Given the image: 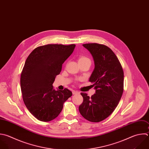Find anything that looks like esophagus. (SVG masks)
Here are the masks:
<instances>
[{
    "label": "esophagus",
    "mask_w": 149,
    "mask_h": 149,
    "mask_svg": "<svg viewBox=\"0 0 149 149\" xmlns=\"http://www.w3.org/2000/svg\"><path fill=\"white\" fill-rule=\"evenodd\" d=\"M73 93V94H80V93L79 91H72Z\"/></svg>",
    "instance_id": "obj_1"
}]
</instances>
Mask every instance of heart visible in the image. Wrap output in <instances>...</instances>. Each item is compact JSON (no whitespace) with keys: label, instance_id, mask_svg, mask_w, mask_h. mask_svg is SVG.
I'll list each match as a JSON object with an SVG mask.
<instances>
[{"label":"heart","instance_id":"heart-1","mask_svg":"<svg viewBox=\"0 0 149 149\" xmlns=\"http://www.w3.org/2000/svg\"><path fill=\"white\" fill-rule=\"evenodd\" d=\"M83 61H88V62H91L90 59L88 57L85 56H80L79 58V62H83Z\"/></svg>","mask_w":149,"mask_h":149}]
</instances>
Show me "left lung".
Instances as JSON below:
<instances>
[{
    "label": "left lung",
    "mask_w": 149,
    "mask_h": 149,
    "mask_svg": "<svg viewBox=\"0 0 149 149\" xmlns=\"http://www.w3.org/2000/svg\"><path fill=\"white\" fill-rule=\"evenodd\" d=\"M93 56L95 68L89 81L93 83L95 93L83 98L79 109L80 114L93 122H101L115 110L123 92L124 74L121 64L113 52L107 46L97 43L83 44Z\"/></svg>",
    "instance_id": "left-lung-1"
}]
</instances>
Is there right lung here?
Here are the masks:
<instances>
[{"mask_svg":"<svg viewBox=\"0 0 149 149\" xmlns=\"http://www.w3.org/2000/svg\"><path fill=\"white\" fill-rule=\"evenodd\" d=\"M75 47V44L40 46L26 61L20 77L23 100L30 113L41 121L49 122L56 118L64 102L72 95L68 88L55 90L52 84Z\"/></svg>","mask_w":149,"mask_h":149,"instance_id":"right-lung-1","label":"right lung"}]
</instances>
